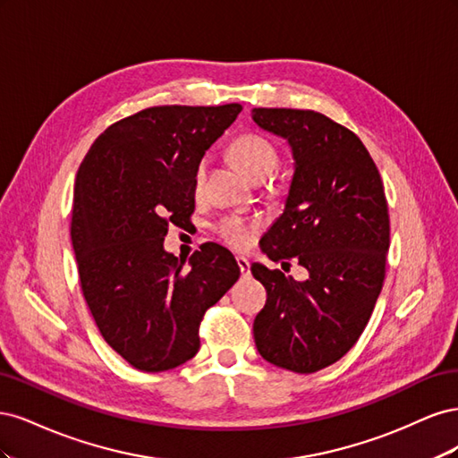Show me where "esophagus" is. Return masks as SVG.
<instances>
[{
	"mask_svg": "<svg viewBox=\"0 0 458 458\" xmlns=\"http://www.w3.org/2000/svg\"><path fill=\"white\" fill-rule=\"evenodd\" d=\"M237 266L244 276L250 275V261H248L246 258H237Z\"/></svg>",
	"mask_w": 458,
	"mask_h": 458,
	"instance_id": "34e87169",
	"label": "esophagus"
}]
</instances>
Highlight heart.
Masks as SVG:
<instances>
[{
	"instance_id": "obj_1",
	"label": "heart",
	"mask_w": 458,
	"mask_h": 458,
	"mask_svg": "<svg viewBox=\"0 0 458 458\" xmlns=\"http://www.w3.org/2000/svg\"><path fill=\"white\" fill-rule=\"evenodd\" d=\"M227 152L231 160L239 165V168L252 179V182H263L269 175L275 174V170L279 168V150L276 147L266 140L263 135L258 133H241L234 137V140L229 143ZM206 170H208V160L202 158L197 164L195 170V189L200 191L206 179ZM261 229V221L259 219H242L237 216L225 217L221 224L217 225L219 237L224 239L234 250H244V248L250 246L256 239V234Z\"/></svg>"
}]
</instances>
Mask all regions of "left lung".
Instances as JSON below:
<instances>
[{
  "label": "left lung",
  "instance_id": "1",
  "mask_svg": "<svg viewBox=\"0 0 458 458\" xmlns=\"http://www.w3.org/2000/svg\"><path fill=\"white\" fill-rule=\"evenodd\" d=\"M252 120L284 137L294 157L284 212L261 250L283 269L294 259L310 273L300 283L254 263L267 290L256 348L276 367L310 374L353 348L380 296L390 248L384 183L361 140L321 113L254 108Z\"/></svg>",
  "mask_w": 458,
  "mask_h": 458
}]
</instances>
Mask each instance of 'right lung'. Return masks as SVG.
Segmentation results:
<instances>
[{"mask_svg": "<svg viewBox=\"0 0 458 458\" xmlns=\"http://www.w3.org/2000/svg\"><path fill=\"white\" fill-rule=\"evenodd\" d=\"M242 106H148L108 126L80 164L71 237L81 293L105 342L145 372L197 355L199 328L239 281L227 248L189 259L164 250L168 225L195 212V170Z\"/></svg>", "mask_w": 458, "mask_h": 458, "instance_id": "add662e5", "label": "right lung"}]
</instances>
